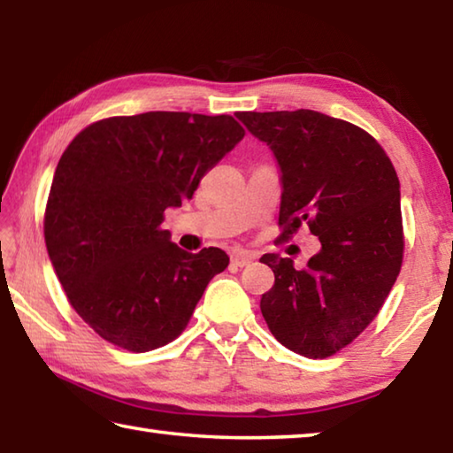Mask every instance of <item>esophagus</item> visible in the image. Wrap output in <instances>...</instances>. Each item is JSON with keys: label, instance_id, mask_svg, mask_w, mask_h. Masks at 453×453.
Wrapping results in <instances>:
<instances>
[{"label": "esophagus", "instance_id": "34e87169", "mask_svg": "<svg viewBox=\"0 0 453 453\" xmlns=\"http://www.w3.org/2000/svg\"><path fill=\"white\" fill-rule=\"evenodd\" d=\"M251 262H254V254H250V251H234L232 254V264L237 267L250 265Z\"/></svg>", "mask_w": 453, "mask_h": 453}]
</instances>
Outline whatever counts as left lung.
I'll return each mask as SVG.
<instances>
[{"mask_svg":"<svg viewBox=\"0 0 453 453\" xmlns=\"http://www.w3.org/2000/svg\"><path fill=\"white\" fill-rule=\"evenodd\" d=\"M237 119L278 162L281 237L308 224L321 243L305 270L278 254L259 259L275 275L259 308L288 349L334 356L378 316L400 273V180L381 145L349 121L313 110Z\"/></svg>","mask_w":453,"mask_h":453,"instance_id":"left-lung-1","label":"left lung"}]
</instances>
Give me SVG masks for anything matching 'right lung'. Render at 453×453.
<instances>
[{
    "mask_svg": "<svg viewBox=\"0 0 453 453\" xmlns=\"http://www.w3.org/2000/svg\"><path fill=\"white\" fill-rule=\"evenodd\" d=\"M243 135L232 116L148 111L96 121L67 145L45 245L67 300L104 340L142 354L188 326L229 257L219 248L189 254L159 226Z\"/></svg>",
    "mask_w": 453,
    "mask_h": 453,
    "instance_id": "add662e5",
    "label": "right lung"
}]
</instances>
